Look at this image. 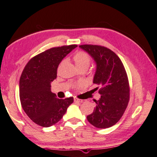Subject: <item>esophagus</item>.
Instances as JSON below:
<instances>
[{
  "label": "esophagus",
  "instance_id": "1",
  "mask_svg": "<svg viewBox=\"0 0 157 157\" xmlns=\"http://www.w3.org/2000/svg\"><path fill=\"white\" fill-rule=\"evenodd\" d=\"M74 101L75 102H83V100H81V99H78V98H74Z\"/></svg>",
  "mask_w": 157,
  "mask_h": 157
}]
</instances>
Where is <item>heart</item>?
<instances>
[{"label": "heart", "mask_w": 157, "mask_h": 157, "mask_svg": "<svg viewBox=\"0 0 157 157\" xmlns=\"http://www.w3.org/2000/svg\"><path fill=\"white\" fill-rule=\"evenodd\" d=\"M75 65L78 69L88 68L91 63V57L86 52L80 51L76 52L73 57Z\"/></svg>", "instance_id": "b5f03b06"}]
</instances>
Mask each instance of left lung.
I'll return each instance as SVG.
<instances>
[{"label":"left lung","mask_w":157,"mask_h":157,"mask_svg":"<svg viewBox=\"0 0 157 157\" xmlns=\"http://www.w3.org/2000/svg\"><path fill=\"white\" fill-rule=\"evenodd\" d=\"M79 46L96 62L93 83L100 86L101 94L100 99L94 101L96 107L93 113L86 118L95 127L108 128L119 121L128 105L129 84L127 72L120 58L108 48L92 44Z\"/></svg>","instance_id":"obj_1"}]
</instances>
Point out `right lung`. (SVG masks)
Instances as JSON below:
<instances>
[{
  "label": "right lung",
  "instance_id": "1",
  "mask_svg": "<svg viewBox=\"0 0 157 157\" xmlns=\"http://www.w3.org/2000/svg\"><path fill=\"white\" fill-rule=\"evenodd\" d=\"M76 44L57 46L32 57L19 79V98L28 117L38 125L49 127L57 123L73 103V98L59 99L51 92L57 67Z\"/></svg>",
  "mask_w": 157,
  "mask_h": 157
}]
</instances>
